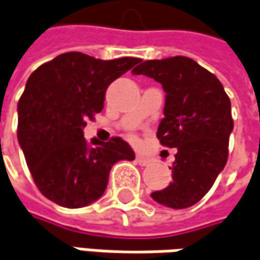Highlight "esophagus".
Returning <instances> with one entry per match:
<instances>
[{
	"mask_svg": "<svg viewBox=\"0 0 260 260\" xmlns=\"http://www.w3.org/2000/svg\"><path fill=\"white\" fill-rule=\"evenodd\" d=\"M136 161H137V164H139V165H142V167H145V165H149L150 164L149 158H146V156H142V155H137Z\"/></svg>",
	"mask_w": 260,
	"mask_h": 260,
	"instance_id": "1",
	"label": "esophagus"
}]
</instances>
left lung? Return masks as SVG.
<instances>
[{"mask_svg":"<svg viewBox=\"0 0 260 260\" xmlns=\"http://www.w3.org/2000/svg\"><path fill=\"white\" fill-rule=\"evenodd\" d=\"M132 73L162 85L164 118L156 136L164 146L177 148L170 168L173 181L150 196L173 209L193 206L209 191L227 164L234 127L230 98L212 73L187 57L140 59Z\"/></svg>","mask_w":260,"mask_h":260,"instance_id":"obj_1","label":"left lung"}]
</instances>
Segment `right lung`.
Masks as SVG:
<instances>
[{"label": "right lung", "mask_w": 260, "mask_h": 260, "mask_svg": "<svg viewBox=\"0 0 260 260\" xmlns=\"http://www.w3.org/2000/svg\"><path fill=\"white\" fill-rule=\"evenodd\" d=\"M137 61L66 52L27 79L17 105V139L35 184L49 201L70 209L87 206L104 194L114 164L135 159L123 139L87 143L83 128L104 108L108 86Z\"/></svg>", "instance_id": "1"}]
</instances>
